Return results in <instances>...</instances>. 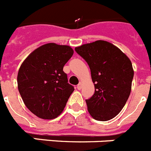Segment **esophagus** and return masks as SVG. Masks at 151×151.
I'll use <instances>...</instances> for the list:
<instances>
[{
  "instance_id": "obj_1",
  "label": "esophagus",
  "mask_w": 151,
  "mask_h": 151,
  "mask_svg": "<svg viewBox=\"0 0 151 151\" xmlns=\"http://www.w3.org/2000/svg\"><path fill=\"white\" fill-rule=\"evenodd\" d=\"M82 82H79V83H78V85H77V88H78V90H81V89H82Z\"/></svg>"
}]
</instances>
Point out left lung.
<instances>
[{"label":"left lung","mask_w":151,"mask_h":151,"mask_svg":"<svg viewBox=\"0 0 151 151\" xmlns=\"http://www.w3.org/2000/svg\"><path fill=\"white\" fill-rule=\"evenodd\" d=\"M88 64L95 91L85 100L88 110L98 121L114 118L125 106L134 77L129 57L113 44L96 41L76 47Z\"/></svg>","instance_id":"1"}]
</instances>
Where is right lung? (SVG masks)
Returning a JSON list of instances; mask_svg holds the SVG:
<instances>
[{
    "label": "right lung",
    "mask_w": 151,
    "mask_h": 151,
    "mask_svg": "<svg viewBox=\"0 0 151 151\" xmlns=\"http://www.w3.org/2000/svg\"><path fill=\"white\" fill-rule=\"evenodd\" d=\"M73 53L69 46L46 44L31 53L19 69V94L26 107L39 118L58 116L74 91L63 70Z\"/></svg>",
    "instance_id": "add662e5"
}]
</instances>
